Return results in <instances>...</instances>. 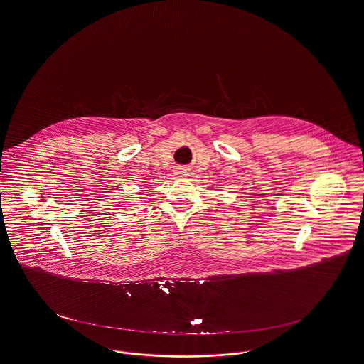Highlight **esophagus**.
Instances as JSON below:
<instances>
[{
    "label": "esophagus",
    "mask_w": 364,
    "mask_h": 364,
    "mask_svg": "<svg viewBox=\"0 0 364 364\" xmlns=\"http://www.w3.org/2000/svg\"><path fill=\"white\" fill-rule=\"evenodd\" d=\"M173 171H175V175L181 176V178H185L189 175V168H186V167H176Z\"/></svg>",
    "instance_id": "esophagus-1"
}]
</instances>
